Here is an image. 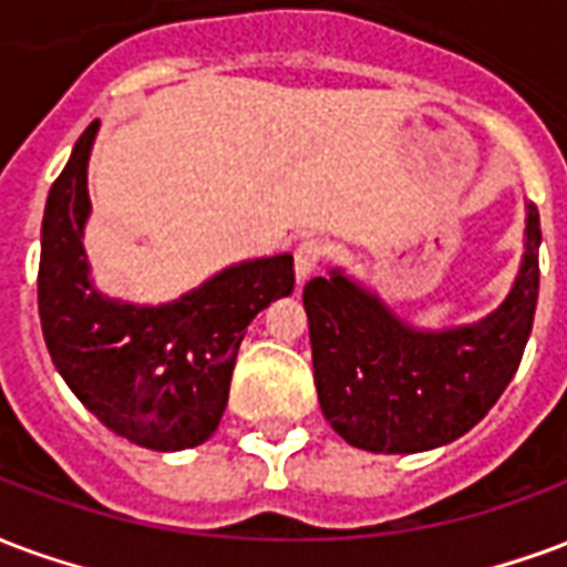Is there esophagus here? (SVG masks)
I'll return each mask as SVG.
<instances>
[{"label": "esophagus", "instance_id": "esophagus-1", "mask_svg": "<svg viewBox=\"0 0 567 567\" xmlns=\"http://www.w3.org/2000/svg\"><path fill=\"white\" fill-rule=\"evenodd\" d=\"M324 255H327L324 240H316V237H309V240L300 243V246H297V251H295L297 279H300V282H303V279H309V276L318 270V264L324 261Z\"/></svg>", "mask_w": 567, "mask_h": 567}]
</instances>
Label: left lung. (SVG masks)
Returning <instances> with one entry per match:
<instances>
[{"mask_svg": "<svg viewBox=\"0 0 567 567\" xmlns=\"http://www.w3.org/2000/svg\"><path fill=\"white\" fill-rule=\"evenodd\" d=\"M526 251L505 303L477 324L417 330L342 270L303 288L321 412L348 444L417 454L465 435L505 393L538 306L540 219L526 204Z\"/></svg>", "mask_w": 567, "mask_h": 567, "instance_id": "8db88e82", "label": "left lung"}]
</instances>
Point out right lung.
Listing matches in <instances>:
<instances>
[{"mask_svg": "<svg viewBox=\"0 0 567 567\" xmlns=\"http://www.w3.org/2000/svg\"><path fill=\"white\" fill-rule=\"evenodd\" d=\"M95 132L99 123L78 137L44 207L38 264L44 342L71 393L107 430L150 451H186L216 433L246 327L295 291V258L234 264L162 306L99 295L83 251Z\"/></svg>", "mask_w": 567, "mask_h": 567, "instance_id": "right-lung-1", "label": "right lung"}]
</instances>
